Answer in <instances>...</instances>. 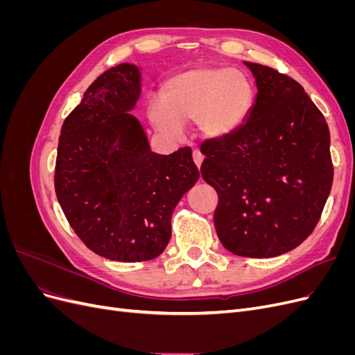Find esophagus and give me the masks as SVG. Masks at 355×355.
I'll return each mask as SVG.
<instances>
[{
	"label": "esophagus",
	"mask_w": 355,
	"mask_h": 355,
	"mask_svg": "<svg viewBox=\"0 0 355 355\" xmlns=\"http://www.w3.org/2000/svg\"><path fill=\"white\" fill-rule=\"evenodd\" d=\"M192 158H194V163L197 164V167L200 168L201 167V163H202V159H204V157H202V154L198 151V149H196L194 153H192Z\"/></svg>",
	"instance_id": "1"
}]
</instances>
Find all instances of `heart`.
Wrapping results in <instances>:
<instances>
[{
  "instance_id": "b5f03b06",
  "label": "heart",
  "mask_w": 355,
  "mask_h": 355,
  "mask_svg": "<svg viewBox=\"0 0 355 355\" xmlns=\"http://www.w3.org/2000/svg\"><path fill=\"white\" fill-rule=\"evenodd\" d=\"M254 102L253 85L244 73L227 67H197L173 75L163 89V103L151 110L157 130L178 137L184 123L196 121L206 139L234 135L247 121Z\"/></svg>"
}]
</instances>
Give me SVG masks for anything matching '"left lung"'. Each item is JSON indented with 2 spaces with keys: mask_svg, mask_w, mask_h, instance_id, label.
<instances>
[{
  "mask_svg": "<svg viewBox=\"0 0 355 355\" xmlns=\"http://www.w3.org/2000/svg\"><path fill=\"white\" fill-rule=\"evenodd\" d=\"M244 65L256 80L253 110L234 135L201 145V175L218 192L214 228L225 249L274 257L306 240L320 220L333 182L330 133L297 81Z\"/></svg>",
  "mask_w": 355,
  "mask_h": 355,
  "instance_id": "1",
  "label": "left lung"
}]
</instances>
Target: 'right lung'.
I'll return each mask as SVG.
<instances>
[{
	"mask_svg": "<svg viewBox=\"0 0 355 355\" xmlns=\"http://www.w3.org/2000/svg\"><path fill=\"white\" fill-rule=\"evenodd\" d=\"M141 71L120 63L94 80L63 121L55 189L81 241L118 262L164 252L176 204L200 178L189 146L151 151L130 111L141 98Z\"/></svg>",
	"mask_w": 355,
	"mask_h": 355,
	"instance_id": "add662e5",
	"label": "right lung"
}]
</instances>
